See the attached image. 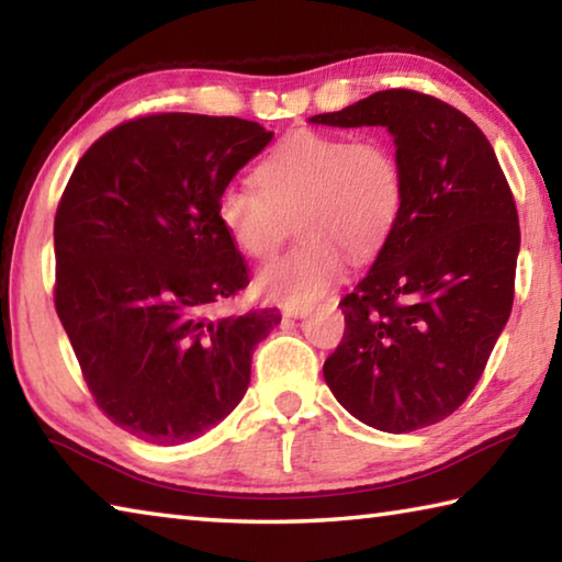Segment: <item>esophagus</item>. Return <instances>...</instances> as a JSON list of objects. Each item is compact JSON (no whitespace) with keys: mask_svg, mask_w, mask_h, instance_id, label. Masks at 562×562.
<instances>
[{"mask_svg":"<svg viewBox=\"0 0 562 562\" xmlns=\"http://www.w3.org/2000/svg\"><path fill=\"white\" fill-rule=\"evenodd\" d=\"M310 312H312L310 304H282V315L284 317L297 319V317H307Z\"/></svg>","mask_w":562,"mask_h":562,"instance_id":"34e87169","label":"esophagus"}]
</instances>
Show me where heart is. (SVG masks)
<instances>
[{"mask_svg":"<svg viewBox=\"0 0 562 562\" xmlns=\"http://www.w3.org/2000/svg\"><path fill=\"white\" fill-rule=\"evenodd\" d=\"M257 188L231 183L215 213L240 252L268 260L280 250L294 217L302 243L260 272L270 297L310 304L322 297L349 260L382 250L406 203V170L382 136L347 138L327 131H294L258 168Z\"/></svg>","mask_w":562,"mask_h":562,"instance_id":"obj_1","label":"heart"}]
</instances>
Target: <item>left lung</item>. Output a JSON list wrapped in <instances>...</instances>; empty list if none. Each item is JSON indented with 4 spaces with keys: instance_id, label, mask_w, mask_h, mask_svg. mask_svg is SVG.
<instances>
[{
    "instance_id": "left-lung-1",
    "label": "left lung",
    "mask_w": 562,
    "mask_h": 562,
    "mask_svg": "<svg viewBox=\"0 0 562 562\" xmlns=\"http://www.w3.org/2000/svg\"><path fill=\"white\" fill-rule=\"evenodd\" d=\"M312 123L386 126L406 170L394 233L339 302L347 325L325 382L379 431L439 424L479 384L510 317L520 227L508 180L483 131L429 93L376 91Z\"/></svg>"
}]
</instances>
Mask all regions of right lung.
<instances>
[{"label":"right lung","mask_w":562,"mask_h":562,"mask_svg":"<svg viewBox=\"0 0 562 562\" xmlns=\"http://www.w3.org/2000/svg\"><path fill=\"white\" fill-rule=\"evenodd\" d=\"M272 140L260 123L148 113L76 164L54 217L56 315L83 382L136 439H195L240 404L278 307L217 317L250 268L217 221V193Z\"/></svg>","instance_id":"right-lung-1"}]
</instances>
